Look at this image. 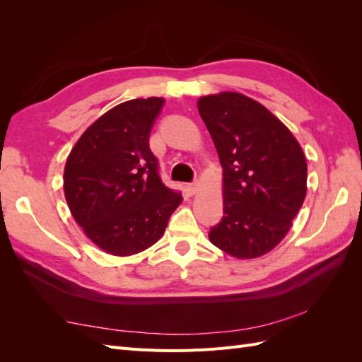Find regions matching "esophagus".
<instances>
[{
    "instance_id": "34e87169",
    "label": "esophagus",
    "mask_w": 362,
    "mask_h": 362,
    "mask_svg": "<svg viewBox=\"0 0 362 362\" xmlns=\"http://www.w3.org/2000/svg\"><path fill=\"white\" fill-rule=\"evenodd\" d=\"M199 189V184L198 182H190V184H185V190L189 192V194H194Z\"/></svg>"
}]
</instances>
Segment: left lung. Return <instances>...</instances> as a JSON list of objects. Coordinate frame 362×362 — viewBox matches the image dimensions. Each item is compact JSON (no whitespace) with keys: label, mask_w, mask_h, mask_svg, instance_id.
Wrapping results in <instances>:
<instances>
[{"label":"left lung","mask_w":362,"mask_h":362,"mask_svg":"<svg viewBox=\"0 0 362 362\" xmlns=\"http://www.w3.org/2000/svg\"><path fill=\"white\" fill-rule=\"evenodd\" d=\"M198 110L223 168V218L210 242L238 259L258 258L287 235L306 196V158L291 131L238 92L201 96Z\"/></svg>","instance_id":"obj_1"}]
</instances>
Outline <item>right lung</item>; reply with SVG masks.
I'll use <instances>...</instances> for the list:
<instances>
[{
  "label": "right lung",
  "mask_w": 362,
  "mask_h": 362,
  "mask_svg": "<svg viewBox=\"0 0 362 362\" xmlns=\"http://www.w3.org/2000/svg\"><path fill=\"white\" fill-rule=\"evenodd\" d=\"M163 98L125 101L98 117L72 148L63 189L71 214L104 252L129 257L157 243L182 202L149 148Z\"/></svg>",
  "instance_id": "add662e5"
}]
</instances>
